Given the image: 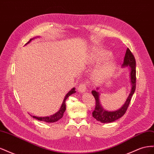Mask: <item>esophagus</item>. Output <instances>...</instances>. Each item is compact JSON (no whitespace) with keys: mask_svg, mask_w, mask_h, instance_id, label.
I'll list each match as a JSON object with an SVG mask.
<instances>
[{"mask_svg":"<svg viewBox=\"0 0 154 154\" xmlns=\"http://www.w3.org/2000/svg\"><path fill=\"white\" fill-rule=\"evenodd\" d=\"M87 84L85 82H83L81 84H80L78 87V91L80 92H84L86 89H87Z\"/></svg>","mask_w":154,"mask_h":154,"instance_id":"34e87169","label":"esophagus"}]
</instances>
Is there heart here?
Here are the masks:
<instances>
[{"label": "heart", "instance_id": "heart-1", "mask_svg": "<svg viewBox=\"0 0 154 154\" xmlns=\"http://www.w3.org/2000/svg\"><path fill=\"white\" fill-rule=\"evenodd\" d=\"M110 56L111 54L109 52L105 51V52L101 53L92 55L91 60L92 62L97 63L103 61V60H105L106 58L110 57ZM115 68L116 63L112 61V60L108 61L96 70L94 72V76L98 80H104V79L109 77L113 73Z\"/></svg>", "mask_w": 154, "mask_h": 154}]
</instances>
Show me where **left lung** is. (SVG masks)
Segmentation results:
<instances>
[{"instance_id": "8db88e82", "label": "left lung", "mask_w": 154, "mask_h": 154, "mask_svg": "<svg viewBox=\"0 0 154 154\" xmlns=\"http://www.w3.org/2000/svg\"><path fill=\"white\" fill-rule=\"evenodd\" d=\"M123 66H129L130 67V81L132 84V89L130 91V94L128 98L126 101L125 104L120 109L113 111L108 112L102 108L99 100V93L96 91H92V94L96 100V105L94 111L92 112V116L97 121L103 123H108L113 122L114 121L122 118L125 114L128 107L129 106L130 102L131 101L132 95L136 90V60H135L134 56L130 50L127 48L126 51L125 56L124 58V62Z\"/></svg>"}]
</instances>
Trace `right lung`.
<instances>
[{"label": "right lung", "instance_id": "1", "mask_svg": "<svg viewBox=\"0 0 154 154\" xmlns=\"http://www.w3.org/2000/svg\"><path fill=\"white\" fill-rule=\"evenodd\" d=\"M31 40L32 39H31L27 44H28L29 42H30ZM75 92H76L75 88H73L72 89H71V91H70L67 93V95L66 96V97H65V98H64L63 101V103H62L61 107H60V109L56 114H54L52 116H48V117H43L42 118V117H36V116H32V118H34L35 119H36L40 120V121H42V122H48V123H54V122H57V121H58L60 119H61L63 117L64 112L66 111V101L67 99V97L71 96V94H74V93H75Z\"/></svg>", "mask_w": 154, "mask_h": 154}]
</instances>
